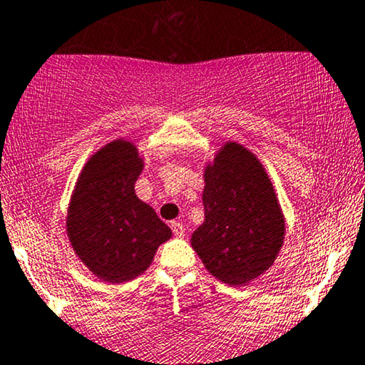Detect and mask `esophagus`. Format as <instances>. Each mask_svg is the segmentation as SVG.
I'll return each mask as SVG.
<instances>
[{
    "instance_id": "1",
    "label": "esophagus",
    "mask_w": 365,
    "mask_h": 365,
    "mask_svg": "<svg viewBox=\"0 0 365 365\" xmlns=\"http://www.w3.org/2000/svg\"><path fill=\"white\" fill-rule=\"evenodd\" d=\"M172 230L175 232V236H178V237L185 236V227H183L182 222H177V220H173L172 222Z\"/></svg>"
}]
</instances>
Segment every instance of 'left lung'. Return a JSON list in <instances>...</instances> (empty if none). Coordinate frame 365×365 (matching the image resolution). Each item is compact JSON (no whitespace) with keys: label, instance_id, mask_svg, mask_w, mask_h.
<instances>
[{"label":"left lung","instance_id":"8db88e82","mask_svg":"<svg viewBox=\"0 0 365 365\" xmlns=\"http://www.w3.org/2000/svg\"><path fill=\"white\" fill-rule=\"evenodd\" d=\"M204 224L192 247L222 283L246 284L269 269L284 241V217L264 167L227 141L204 172Z\"/></svg>","mask_w":365,"mask_h":365}]
</instances>
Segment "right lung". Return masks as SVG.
<instances>
[{
	"instance_id": "add662e5",
	"label": "right lung",
	"mask_w": 365,
	"mask_h": 365,
	"mask_svg": "<svg viewBox=\"0 0 365 365\" xmlns=\"http://www.w3.org/2000/svg\"><path fill=\"white\" fill-rule=\"evenodd\" d=\"M143 158L131 141L114 140L91 156L67 210L73 252L106 283L145 273L172 230L135 193Z\"/></svg>"
}]
</instances>
